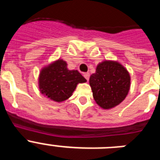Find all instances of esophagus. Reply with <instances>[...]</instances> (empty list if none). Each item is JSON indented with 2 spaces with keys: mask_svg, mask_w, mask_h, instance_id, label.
I'll use <instances>...</instances> for the list:
<instances>
[{
  "mask_svg": "<svg viewBox=\"0 0 160 160\" xmlns=\"http://www.w3.org/2000/svg\"><path fill=\"white\" fill-rule=\"evenodd\" d=\"M83 75H84V77L86 78V79H87V81H89V78H90V73H83Z\"/></svg>",
  "mask_w": 160,
  "mask_h": 160,
  "instance_id": "esophagus-1",
  "label": "esophagus"
}]
</instances>
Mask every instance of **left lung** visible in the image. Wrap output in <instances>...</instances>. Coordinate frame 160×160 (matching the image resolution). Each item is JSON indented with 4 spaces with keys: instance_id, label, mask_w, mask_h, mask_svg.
Returning a JSON list of instances; mask_svg holds the SVG:
<instances>
[{
    "instance_id": "8db88e82",
    "label": "left lung",
    "mask_w": 160,
    "mask_h": 160,
    "mask_svg": "<svg viewBox=\"0 0 160 160\" xmlns=\"http://www.w3.org/2000/svg\"><path fill=\"white\" fill-rule=\"evenodd\" d=\"M89 82L94 101L104 110L119 105L131 88L129 72L118 61L105 60L98 63Z\"/></svg>"
}]
</instances>
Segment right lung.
<instances>
[{
  "label": "right lung",
  "instance_id": "1",
  "mask_svg": "<svg viewBox=\"0 0 160 160\" xmlns=\"http://www.w3.org/2000/svg\"><path fill=\"white\" fill-rule=\"evenodd\" d=\"M86 82L81 73L77 70H69L66 61L61 58L42 67L38 76L41 94L57 102L71 97L77 85Z\"/></svg>",
  "mask_w": 160,
  "mask_h": 160
}]
</instances>
